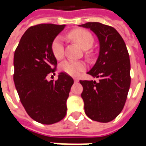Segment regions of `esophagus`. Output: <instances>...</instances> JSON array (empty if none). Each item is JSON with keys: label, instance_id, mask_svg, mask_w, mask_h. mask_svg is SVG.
<instances>
[{"label": "esophagus", "instance_id": "1", "mask_svg": "<svg viewBox=\"0 0 146 146\" xmlns=\"http://www.w3.org/2000/svg\"><path fill=\"white\" fill-rule=\"evenodd\" d=\"M74 81H75V83H77V82H79V80L78 79H74Z\"/></svg>", "mask_w": 146, "mask_h": 146}]
</instances>
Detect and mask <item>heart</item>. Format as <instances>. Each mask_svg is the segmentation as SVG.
Returning <instances> with one entry per match:
<instances>
[{"instance_id":"obj_1","label":"heart","mask_w":146,"mask_h":146,"mask_svg":"<svg viewBox=\"0 0 146 146\" xmlns=\"http://www.w3.org/2000/svg\"><path fill=\"white\" fill-rule=\"evenodd\" d=\"M68 36L84 50L89 49L94 43V39L92 34L87 30L81 28L71 31ZM51 51L53 56L57 59L62 58L64 55V45L62 37L57 36L53 40L51 44ZM60 69L70 76H76L79 75L80 72L85 69V66L81 62L66 60L60 65Z\"/></svg>"}]
</instances>
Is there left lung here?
<instances>
[{
  "instance_id": "8db88e82",
  "label": "left lung",
  "mask_w": 146,
  "mask_h": 146,
  "mask_svg": "<svg viewBox=\"0 0 146 146\" xmlns=\"http://www.w3.org/2000/svg\"><path fill=\"white\" fill-rule=\"evenodd\" d=\"M90 29L99 41V55L88 72L95 80H80L81 98L88 118L108 123L120 114L130 88V59L126 44L114 27L100 23L79 25Z\"/></svg>"
}]
</instances>
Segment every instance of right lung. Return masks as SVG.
<instances>
[{"label": "right lung", "instance_id": "right-lung-1", "mask_svg": "<svg viewBox=\"0 0 146 146\" xmlns=\"http://www.w3.org/2000/svg\"><path fill=\"white\" fill-rule=\"evenodd\" d=\"M64 27L51 23L32 26L23 35L14 52V81L20 101L31 119L43 124H53L64 118L74 84L64 72L58 73L55 81L46 78L55 75L57 59L51 44Z\"/></svg>", "mask_w": 146, "mask_h": 146}]
</instances>
